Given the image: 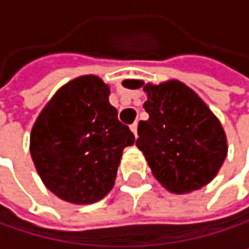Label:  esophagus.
Listing matches in <instances>:
<instances>
[{"label":"esophagus","instance_id":"esophagus-1","mask_svg":"<svg viewBox=\"0 0 249 249\" xmlns=\"http://www.w3.org/2000/svg\"><path fill=\"white\" fill-rule=\"evenodd\" d=\"M130 130H132V133H133V136L136 138V136H138V123H133V124H130Z\"/></svg>","mask_w":249,"mask_h":249}]
</instances>
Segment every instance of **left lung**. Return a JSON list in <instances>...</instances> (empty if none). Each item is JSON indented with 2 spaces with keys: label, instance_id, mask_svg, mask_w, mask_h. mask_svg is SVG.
<instances>
[{
  "label": "left lung",
  "instance_id": "left-lung-1",
  "mask_svg": "<svg viewBox=\"0 0 249 249\" xmlns=\"http://www.w3.org/2000/svg\"><path fill=\"white\" fill-rule=\"evenodd\" d=\"M148 120L140 122L138 147L151 174L175 195L200 190L227 157V136L205 101L179 80L144 83Z\"/></svg>",
  "mask_w": 249,
  "mask_h": 249
}]
</instances>
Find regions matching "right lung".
<instances>
[{
	"label": "right lung",
	"mask_w": 249,
	"mask_h": 249,
	"mask_svg": "<svg viewBox=\"0 0 249 249\" xmlns=\"http://www.w3.org/2000/svg\"><path fill=\"white\" fill-rule=\"evenodd\" d=\"M109 86L86 74L56 90L36 117L29 151L43 184L59 199L90 205L116 184L123 150L133 144L130 129L109 104Z\"/></svg>",
	"instance_id": "obj_1"
}]
</instances>
